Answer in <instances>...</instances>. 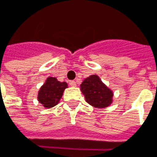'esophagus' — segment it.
Returning <instances> with one entry per match:
<instances>
[{"label":"esophagus","instance_id":"34e87169","mask_svg":"<svg viewBox=\"0 0 157 157\" xmlns=\"http://www.w3.org/2000/svg\"><path fill=\"white\" fill-rule=\"evenodd\" d=\"M69 85L72 86V87H76L77 83H76L75 81H70V82H69Z\"/></svg>","mask_w":157,"mask_h":157}]
</instances>
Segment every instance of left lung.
Listing matches in <instances>:
<instances>
[{
	"instance_id": "8db88e82",
	"label": "left lung",
	"mask_w": 157,
	"mask_h": 157,
	"mask_svg": "<svg viewBox=\"0 0 157 157\" xmlns=\"http://www.w3.org/2000/svg\"><path fill=\"white\" fill-rule=\"evenodd\" d=\"M86 102L96 108H108L113 102V91L102 82L98 75L86 78L80 85Z\"/></svg>"
}]
</instances>
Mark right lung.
<instances>
[{
    "label": "right lung",
    "instance_id": "add662e5",
    "mask_svg": "<svg viewBox=\"0 0 157 157\" xmlns=\"http://www.w3.org/2000/svg\"><path fill=\"white\" fill-rule=\"evenodd\" d=\"M67 88L66 82H59L55 77H48L39 90L37 99L44 108H51L59 102Z\"/></svg>",
    "mask_w": 157,
    "mask_h": 157
}]
</instances>
